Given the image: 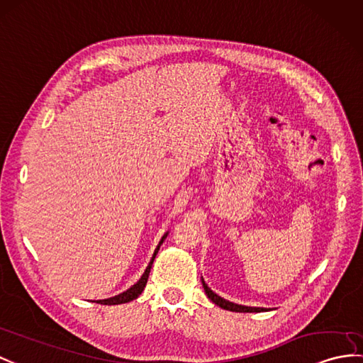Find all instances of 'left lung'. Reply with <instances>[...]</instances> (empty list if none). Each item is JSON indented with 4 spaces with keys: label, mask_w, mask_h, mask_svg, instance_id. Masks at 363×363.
I'll list each match as a JSON object with an SVG mask.
<instances>
[{
    "label": "left lung",
    "mask_w": 363,
    "mask_h": 363,
    "mask_svg": "<svg viewBox=\"0 0 363 363\" xmlns=\"http://www.w3.org/2000/svg\"><path fill=\"white\" fill-rule=\"evenodd\" d=\"M201 284H203V288H205L206 296L212 300V302H214L220 308L228 309V311H234V313H262V311H267V308H254V306H245V305H237V303L229 302V300L217 296L214 291H212L205 284V280H203V279H201Z\"/></svg>",
    "instance_id": "1"
}]
</instances>
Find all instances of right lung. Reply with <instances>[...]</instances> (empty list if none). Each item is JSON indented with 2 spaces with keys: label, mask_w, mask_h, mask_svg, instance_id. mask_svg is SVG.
<instances>
[{
  "label": "right lung",
  "mask_w": 363,
  "mask_h": 363,
  "mask_svg": "<svg viewBox=\"0 0 363 363\" xmlns=\"http://www.w3.org/2000/svg\"><path fill=\"white\" fill-rule=\"evenodd\" d=\"M166 235H167V233L162 237V240H160V243H158V246L155 248L152 259H151V262H149L146 271L143 272V276H141V279L137 281L135 285H132L129 289L125 291V293H121V294H118V296H113V297H109V298H103V300H96V303H100V305H120V303H128V302H130V300L137 298L141 293H143V289H145V286H146V284H147L149 272H151V268H152L154 259H155V255H157L158 250H160V245L164 242Z\"/></svg>",
  "instance_id": "add662e5"
}]
</instances>
